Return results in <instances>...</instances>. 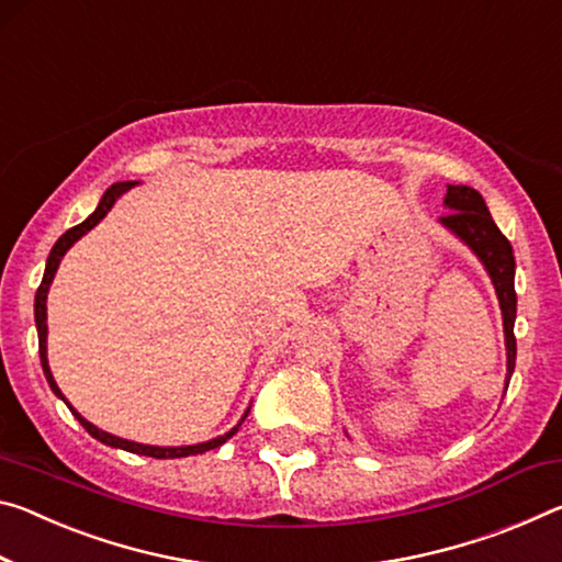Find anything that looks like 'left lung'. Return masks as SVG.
<instances>
[{
	"label": "left lung",
	"mask_w": 562,
	"mask_h": 562,
	"mask_svg": "<svg viewBox=\"0 0 562 562\" xmlns=\"http://www.w3.org/2000/svg\"><path fill=\"white\" fill-rule=\"evenodd\" d=\"M445 204L452 212L442 215L440 222L448 229H452L462 243H465L473 252L483 260L490 280L495 284L497 300H501L503 310V325H505V345H507V380L505 385H510L513 370H515V305H518V297H515V257H513V245L507 243V237L497 229V225L490 217L487 204L483 194L473 187L465 184H448V194H445ZM507 390V387H505Z\"/></svg>",
	"instance_id": "left-lung-1"
}]
</instances>
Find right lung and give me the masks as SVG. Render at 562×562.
Returning <instances> with one entry per match:
<instances>
[{"label":"right lung","mask_w":562,"mask_h":562,"mask_svg":"<svg viewBox=\"0 0 562 562\" xmlns=\"http://www.w3.org/2000/svg\"><path fill=\"white\" fill-rule=\"evenodd\" d=\"M135 184H137V182H117V184H112L110 190H106V192L102 194V200H100V204H97V210L92 212V215H89V217L82 222V225L67 229V233L57 239L55 247H52L49 257H47V267H44V278H42L40 290H37V297H34V319H37V333H40V360H42V370H44V375H47L49 387L55 390V395H59L61 400H65V395L59 393L57 382H55V378H52V372H49V362H47V292H49V284H52V280H55V272H57V267H59V260H61V257H65L67 249L72 247V245L77 243V239L82 237L85 233H89V229H92V227L97 225V222H100V220L106 215V212L112 210V204L117 202V198H122L124 192H130ZM65 403H67V400H65ZM67 405H69V403H67ZM69 409H72L77 420L82 423V427H85V430H87L89 435H92V438H97V440L104 442V445H112V448H122V450H127V452H137V456H147V458H157V460L200 456V452L215 450V448H220L222 442H227L229 438H233V435L237 432V427H239V425L233 427V430H229L227 435H222V438H215V440H210V442L187 445V448H155V445H139V442H130V440L114 438V435L100 430V427H94L92 423H87L85 417L79 415L72 405H69ZM245 417H247V415H245ZM245 417H243V420H245Z\"/></svg>","instance_id":"add662e5"}]
</instances>
